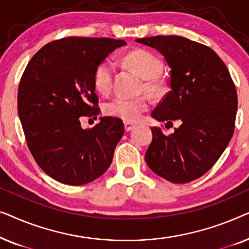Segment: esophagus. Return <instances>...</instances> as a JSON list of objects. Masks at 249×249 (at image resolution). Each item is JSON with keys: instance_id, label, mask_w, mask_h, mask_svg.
Returning <instances> with one entry per match:
<instances>
[{"instance_id": "esophagus-1", "label": "esophagus", "mask_w": 249, "mask_h": 249, "mask_svg": "<svg viewBox=\"0 0 249 249\" xmlns=\"http://www.w3.org/2000/svg\"><path fill=\"white\" fill-rule=\"evenodd\" d=\"M135 128L134 124H130V122H124V130L125 131H130Z\"/></svg>"}]
</instances>
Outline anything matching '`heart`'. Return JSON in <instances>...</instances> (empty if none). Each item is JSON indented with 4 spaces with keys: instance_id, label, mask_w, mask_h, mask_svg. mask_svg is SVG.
I'll list each match as a JSON object with an SVG mask.
<instances>
[{
    "instance_id": "1",
    "label": "heart",
    "mask_w": 249,
    "mask_h": 249,
    "mask_svg": "<svg viewBox=\"0 0 249 249\" xmlns=\"http://www.w3.org/2000/svg\"><path fill=\"white\" fill-rule=\"evenodd\" d=\"M124 60L125 64L144 78L142 88L149 94L156 95L162 90L163 83L160 74L163 70V62L158 55L146 50H135L128 53ZM114 70V64L110 60H104L97 64L93 74L94 86L97 91L102 94L110 93L113 87ZM148 107L149 101L145 96L136 98L115 96L105 102L103 107L105 114L124 122L138 121Z\"/></svg>"
}]
</instances>
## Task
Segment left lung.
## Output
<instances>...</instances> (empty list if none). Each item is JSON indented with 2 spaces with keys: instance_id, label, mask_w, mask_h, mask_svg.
I'll use <instances>...</instances> for the list:
<instances>
[{
  "instance_id": "1",
  "label": "left lung",
  "mask_w": 249,
  "mask_h": 249,
  "mask_svg": "<svg viewBox=\"0 0 249 249\" xmlns=\"http://www.w3.org/2000/svg\"><path fill=\"white\" fill-rule=\"evenodd\" d=\"M136 42L158 50L170 69L171 90L152 112L179 128L169 136L153 127L145 154L149 169L169 181H193L222 155L234 131L238 98L228 68L209 46L181 36H154Z\"/></svg>"
}]
</instances>
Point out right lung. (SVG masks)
Returning <instances> with one entry per match:
<instances>
[{"mask_svg": "<svg viewBox=\"0 0 249 249\" xmlns=\"http://www.w3.org/2000/svg\"><path fill=\"white\" fill-rule=\"evenodd\" d=\"M124 45L122 39L67 37L43 46L26 67L18 88L19 118L37 164L56 181L85 185L111 165L124 122L103 117L83 129L80 119H97L94 70Z\"/></svg>", "mask_w": 249, "mask_h": 249, "instance_id": "add662e5", "label": "right lung"}]
</instances>
